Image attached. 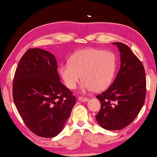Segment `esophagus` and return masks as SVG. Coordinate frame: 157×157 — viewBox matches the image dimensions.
Instances as JSON below:
<instances>
[{
	"mask_svg": "<svg viewBox=\"0 0 157 157\" xmlns=\"http://www.w3.org/2000/svg\"><path fill=\"white\" fill-rule=\"evenodd\" d=\"M79 100L80 101H83V102H86L88 101V98H84V97H79L78 98Z\"/></svg>",
	"mask_w": 157,
	"mask_h": 157,
	"instance_id": "1",
	"label": "esophagus"
}]
</instances>
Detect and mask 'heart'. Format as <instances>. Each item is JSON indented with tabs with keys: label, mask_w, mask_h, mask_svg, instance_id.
<instances>
[{
	"label": "heart",
	"mask_w": 157,
	"mask_h": 157,
	"mask_svg": "<svg viewBox=\"0 0 157 157\" xmlns=\"http://www.w3.org/2000/svg\"><path fill=\"white\" fill-rule=\"evenodd\" d=\"M116 57L110 51L88 48L77 51L63 63L59 73L66 86L73 89L81 78L84 79L80 88L82 92L101 91L110 86L115 76ZM82 76H81V75Z\"/></svg>",
	"instance_id": "obj_1"
}]
</instances>
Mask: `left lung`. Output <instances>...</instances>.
I'll return each mask as SVG.
<instances>
[{
    "label": "left lung",
    "instance_id": "left-lung-1",
    "mask_svg": "<svg viewBox=\"0 0 157 157\" xmlns=\"http://www.w3.org/2000/svg\"><path fill=\"white\" fill-rule=\"evenodd\" d=\"M120 52L121 66L113 84L96 97L101 104L95 119L108 130H119L135 120L143 107L146 78L143 64L126 44L113 42Z\"/></svg>",
    "mask_w": 157,
    "mask_h": 157
}]
</instances>
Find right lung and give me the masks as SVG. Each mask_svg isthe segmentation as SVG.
Masks as SVG:
<instances>
[{
    "label": "right lung",
    "mask_w": 157,
    "mask_h": 157,
    "mask_svg": "<svg viewBox=\"0 0 157 157\" xmlns=\"http://www.w3.org/2000/svg\"><path fill=\"white\" fill-rule=\"evenodd\" d=\"M57 69L52 53L33 48L22 57L14 75V104L27 127L40 137L58 135L76 103Z\"/></svg>",
    "instance_id": "obj_1"
}]
</instances>
